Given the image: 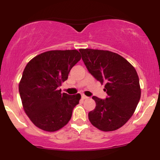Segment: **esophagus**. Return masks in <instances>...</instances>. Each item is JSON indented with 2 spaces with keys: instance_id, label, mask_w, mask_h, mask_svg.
Here are the masks:
<instances>
[{
  "instance_id": "obj_1",
  "label": "esophagus",
  "mask_w": 160,
  "mask_h": 160,
  "mask_svg": "<svg viewBox=\"0 0 160 160\" xmlns=\"http://www.w3.org/2000/svg\"><path fill=\"white\" fill-rule=\"evenodd\" d=\"M82 99H86V98H89V97H87L86 96V95H82Z\"/></svg>"
}]
</instances>
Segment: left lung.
I'll use <instances>...</instances> for the list:
<instances>
[{
    "label": "left lung",
    "instance_id": "8db88e82",
    "mask_svg": "<svg viewBox=\"0 0 160 160\" xmlns=\"http://www.w3.org/2000/svg\"><path fill=\"white\" fill-rule=\"evenodd\" d=\"M88 71L108 95L105 100L93 96L96 105L88 114L92 126L103 132L115 131L132 117L141 98L136 70L126 58L108 50L80 49Z\"/></svg>",
    "mask_w": 160,
    "mask_h": 160
}]
</instances>
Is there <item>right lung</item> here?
I'll return each mask as SVG.
<instances>
[{"mask_svg":"<svg viewBox=\"0 0 160 160\" xmlns=\"http://www.w3.org/2000/svg\"><path fill=\"white\" fill-rule=\"evenodd\" d=\"M80 59L77 49L50 50L34 57L25 66L19 91L24 111L37 127L52 132L71 120L81 95L62 93L58 87Z\"/></svg>","mask_w":160,"mask_h":160,"instance_id":"add662e5","label":"right lung"}]
</instances>
